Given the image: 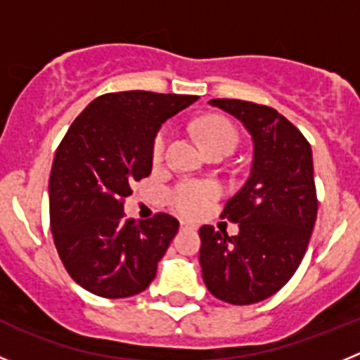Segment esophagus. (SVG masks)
I'll return each instance as SVG.
<instances>
[{"mask_svg":"<svg viewBox=\"0 0 360 360\" xmlns=\"http://www.w3.org/2000/svg\"><path fill=\"white\" fill-rule=\"evenodd\" d=\"M180 229H182V231L184 229H196V225L191 224V221H184L182 219V221H180Z\"/></svg>","mask_w":360,"mask_h":360,"instance_id":"obj_1","label":"esophagus"}]
</instances>
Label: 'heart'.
<instances>
[{
    "mask_svg": "<svg viewBox=\"0 0 360 360\" xmlns=\"http://www.w3.org/2000/svg\"><path fill=\"white\" fill-rule=\"evenodd\" d=\"M198 133L202 136L205 148H232L238 142V131L229 120L218 117H205L198 122ZM169 142V131L160 129L153 141L151 157L155 164H160L165 158ZM216 187L205 182H182L169 191V203L186 216H196L209 207V203L214 200Z\"/></svg>",
    "mask_w": 360,
    "mask_h": 360,
    "instance_id": "obj_1",
    "label": "heart"
}]
</instances>
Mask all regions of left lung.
Listing matches in <instances>:
<instances>
[{"instance_id": "8db88e82", "label": "left lung", "mask_w": 360, "mask_h": 360, "mask_svg": "<svg viewBox=\"0 0 360 360\" xmlns=\"http://www.w3.org/2000/svg\"><path fill=\"white\" fill-rule=\"evenodd\" d=\"M211 104L245 124L254 160L249 180L221 212L240 224L238 236L212 225L200 229L203 281L225 303H259L287 285L307 252L317 218L311 148L274 108L240 98Z\"/></svg>"}]
</instances>
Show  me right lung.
Segmentation results:
<instances>
[{
  "instance_id": "right-lung-1",
  "label": "right lung",
  "mask_w": 360,
  "mask_h": 360,
  "mask_svg": "<svg viewBox=\"0 0 360 360\" xmlns=\"http://www.w3.org/2000/svg\"><path fill=\"white\" fill-rule=\"evenodd\" d=\"M196 95L117 91L91 101L73 120L50 173V229L66 272L106 299L146 290L178 232L165 212L124 218L133 182L151 174L158 128Z\"/></svg>"
}]
</instances>
